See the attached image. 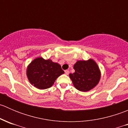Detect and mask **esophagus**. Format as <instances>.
<instances>
[{"label":"esophagus","instance_id":"esophagus-1","mask_svg":"<svg viewBox=\"0 0 128 128\" xmlns=\"http://www.w3.org/2000/svg\"><path fill=\"white\" fill-rule=\"evenodd\" d=\"M65 74L66 75H68L69 74V70H65Z\"/></svg>","mask_w":128,"mask_h":128}]
</instances>
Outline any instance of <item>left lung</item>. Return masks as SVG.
Here are the masks:
<instances>
[{
	"mask_svg": "<svg viewBox=\"0 0 128 128\" xmlns=\"http://www.w3.org/2000/svg\"><path fill=\"white\" fill-rule=\"evenodd\" d=\"M75 72L69 77L74 87L81 92H87L95 87L100 79V72L93 59L78 60L74 66Z\"/></svg>",
	"mask_w": 128,
	"mask_h": 128,
	"instance_id": "1",
	"label": "left lung"
}]
</instances>
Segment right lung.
<instances>
[{
    "instance_id": "1",
    "label": "right lung",
    "mask_w": 128,
    "mask_h": 128,
    "mask_svg": "<svg viewBox=\"0 0 128 128\" xmlns=\"http://www.w3.org/2000/svg\"><path fill=\"white\" fill-rule=\"evenodd\" d=\"M61 66L51 59H34L28 66L26 75L31 84L43 90L51 87L59 76L64 74Z\"/></svg>"
}]
</instances>
